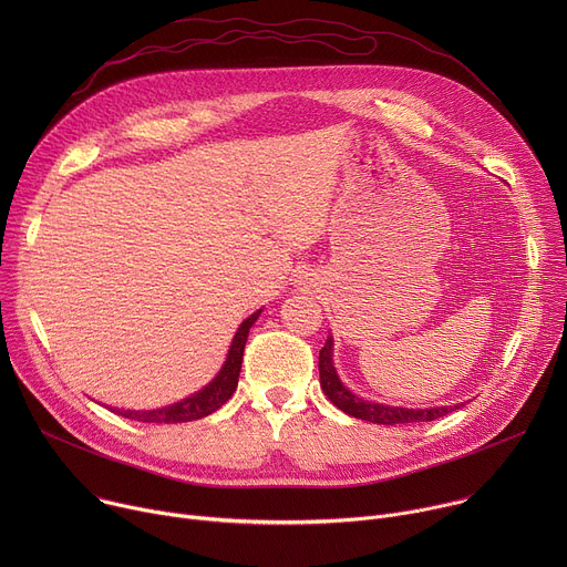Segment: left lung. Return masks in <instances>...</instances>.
Here are the masks:
<instances>
[{
  "label": "left lung",
  "mask_w": 567,
  "mask_h": 567,
  "mask_svg": "<svg viewBox=\"0 0 567 567\" xmlns=\"http://www.w3.org/2000/svg\"><path fill=\"white\" fill-rule=\"evenodd\" d=\"M332 337H328L326 346H322L320 354H318V372H320V388L322 392L328 394V399L334 403L337 409H341L343 413L363 420V422H372V424H385V426H394V424H415V422H433L437 417L449 415L451 411L460 409V406H440V409H401V406H383V403H374V401H365L361 396H357L354 392H350L334 368L332 361Z\"/></svg>",
  "instance_id": "8db88e82"
}]
</instances>
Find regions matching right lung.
I'll return each mask as SVG.
<instances>
[{"mask_svg": "<svg viewBox=\"0 0 567 567\" xmlns=\"http://www.w3.org/2000/svg\"><path fill=\"white\" fill-rule=\"evenodd\" d=\"M260 311L262 309L251 313L237 328L221 370L217 372V377L204 390H199V392L190 394L188 399L177 401V403H173V406H166V409H156V411L112 409V411L116 415H121V417L145 422V424H182V422H193V420L208 417L210 413L221 409L224 403L230 399V394L235 392V388H237V377H239V370H241V357H245L247 337H249V330L254 328V322L258 320Z\"/></svg>", "mask_w": 567, "mask_h": 567, "instance_id": "1", "label": "right lung"}]
</instances>
